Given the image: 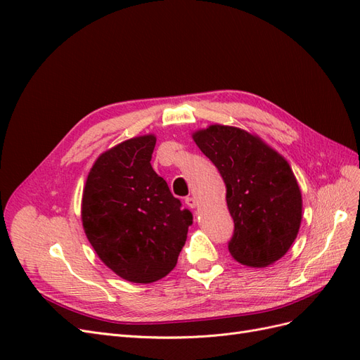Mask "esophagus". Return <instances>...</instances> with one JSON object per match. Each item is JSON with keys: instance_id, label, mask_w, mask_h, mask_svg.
Listing matches in <instances>:
<instances>
[{"instance_id": "34e87169", "label": "esophagus", "mask_w": 360, "mask_h": 360, "mask_svg": "<svg viewBox=\"0 0 360 360\" xmlns=\"http://www.w3.org/2000/svg\"><path fill=\"white\" fill-rule=\"evenodd\" d=\"M184 204H186L189 209H195V207H197V200H195L193 197H186L184 198Z\"/></svg>"}]
</instances>
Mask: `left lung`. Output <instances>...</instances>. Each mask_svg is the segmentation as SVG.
<instances>
[{
    "instance_id": "8db88e82",
    "label": "left lung",
    "mask_w": 360,
    "mask_h": 360,
    "mask_svg": "<svg viewBox=\"0 0 360 360\" xmlns=\"http://www.w3.org/2000/svg\"><path fill=\"white\" fill-rule=\"evenodd\" d=\"M193 141L226 186L234 221L230 254L250 267H266L284 257L302 222V193L288 162L238 127L213 124L195 132Z\"/></svg>"
}]
</instances>
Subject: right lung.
<instances>
[{
	"instance_id": "right-lung-1",
	"label": "right lung",
	"mask_w": 360,
	"mask_h": 360,
	"mask_svg": "<svg viewBox=\"0 0 360 360\" xmlns=\"http://www.w3.org/2000/svg\"><path fill=\"white\" fill-rule=\"evenodd\" d=\"M156 136L127 139L94 162L82 195V225L118 276L150 284L176 267L192 213L151 168Z\"/></svg>"
}]
</instances>
